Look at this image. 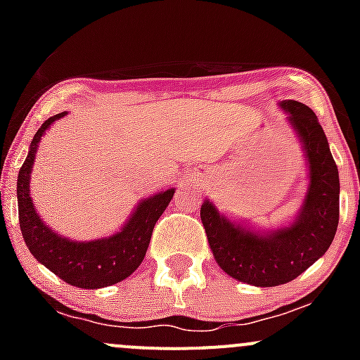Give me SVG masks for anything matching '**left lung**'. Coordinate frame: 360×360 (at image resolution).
Returning a JSON list of instances; mask_svg holds the SVG:
<instances>
[{
  "label": "left lung",
  "mask_w": 360,
  "mask_h": 360,
  "mask_svg": "<svg viewBox=\"0 0 360 360\" xmlns=\"http://www.w3.org/2000/svg\"><path fill=\"white\" fill-rule=\"evenodd\" d=\"M289 122L300 134L310 169L301 212L291 226L259 235L230 223L209 200L200 217L217 264L230 277L259 288L294 281L331 245L340 221V177L328 137L315 112L303 103L284 101Z\"/></svg>",
  "instance_id": "obj_1"
}]
</instances>
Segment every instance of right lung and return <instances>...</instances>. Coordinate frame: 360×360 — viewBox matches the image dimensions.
<instances>
[{
    "label": "right lung",
    "mask_w": 360,
    "mask_h": 360,
    "mask_svg": "<svg viewBox=\"0 0 360 360\" xmlns=\"http://www.w3.org/2000/svg\"><path fill=\"white\" fill-rule=\"evenodd\" d=\"M66 111L45 120L31 141V150L17 177L19 223L22 237L32 256L64 282L82 289H99L122 282L137 270L146 256L151 233L158 217L174 197V190L157 193L139 203L122 231L110 238L92 242H72L53 233L43 224L29 197V174L34 163L36 148L45 130Z\"/></svg>",
    "instance_id": "obj_1"
}]
</instances>
